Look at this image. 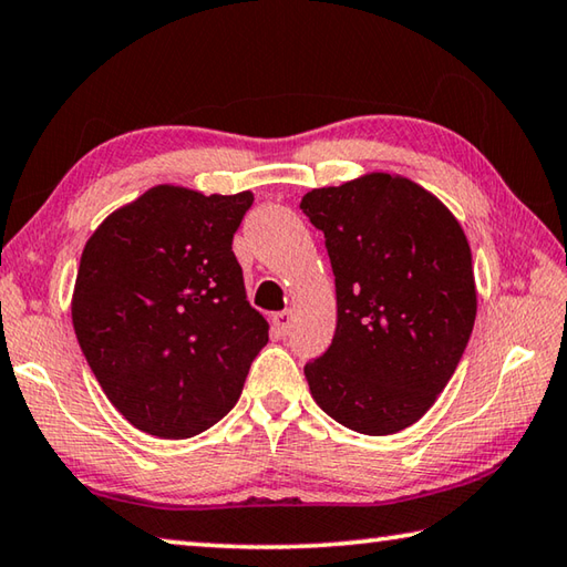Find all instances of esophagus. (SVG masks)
I'll return each instance as SVG.
<instances>
[{
	"instance_id": "34e87169",
	"label": "esophagus",
	"mask_w": 567,
	"mask_h": 567,
	"mask_svg": "<svg viewBox=\"0 0 567 567\" xmlns=\"http://www.w3.org/2000/svg\"><path fill=\"white\" fill-rule=\"evenodd\" d=\"M271 323H274V328H276V333L286 336L288 330H291V326H293V313H291V311L274 313V316H271Z\"/></svg>"
}]
</instances>
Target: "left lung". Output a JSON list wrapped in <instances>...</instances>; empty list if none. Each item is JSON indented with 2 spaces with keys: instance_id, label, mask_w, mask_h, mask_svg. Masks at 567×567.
Instances as JSON below:
<instances>
[{
  "instance_id": "obj_1",
  "label": "left lung",
  "mask_w": 567,
  "mask_h": 567,
  "mask_svg": "<svg viewBox=\"0 0 567 567\" xmlns=\"http://www.w3.org/2000/svg\"><path fill=\"white\" fill-rule=\"evenodd\" d=\"M303 215L323 231L338 323L306 362L318 408L352 432L414 424L452 380L472 336L476 286L462 224L412 179L372 173L311 189Z\"/></svg>"
}]
</instances>
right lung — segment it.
Instances as JSON below:
<instances>
[{
    "label": "right lung",
    "instance_id": "add662e5",
    "mask_svg": "<svg viewBox=\"0 0 567 567\" xmlns=\"http://www.w3.org/2000/svg\"><path fill=\"white\" fill-rule=\"evenodd\" d=\"M251 192L157 185L85 241L73 330L113 408L141 432L187 440L237 404L269 323L231 251Z\"/></svg>",
    "mask_w": 567,
    "mask_h": 567
}]
</instances>
